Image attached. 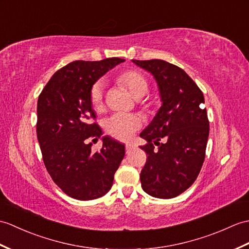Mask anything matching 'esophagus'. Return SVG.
<instances>
[{"instance_id": "obj_1", "label": "esophagus", "mask_w": 249, "mask_h": 249, "mask_svg": "<svg viewBox=\"0 0 249 249\" xmlns=\"http://www.w3.org/2000/svg\"><path fill=\"white\" fill-rule=\"evenodd\" d=\"M134 148H135V145H134V144H131V143H127L125 145V151H126L127 154L130 153Z\"/></svg>"}]
</instances>
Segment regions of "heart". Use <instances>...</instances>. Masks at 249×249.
Masks as SVG:
<instances>
[{
  "instance_id": "1",
  "label": "heart",
  "mask_w": 249,
  "mask_h": 249,
  "mask_svg": "<svg viewBox=\"0 0 249 249\" xmlns=\"http://www.w3.org/2000/svg\"><path fill=\"white\" fill-rule=\"evenodd\" d=\"M119 83L126 87L130 93L137 98L145 95L148 91V84L145 77L137 71H127L118 78ZM90 102L95 110H101L104 105V83L97 80L90 90ZM142 119L136 113L115 112L107 118L105 129L108 135L121 141H128L142 127Z\"/></svg>"
}]
</instances>
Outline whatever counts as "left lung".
Returning a JSON list of instances; mask_svg holds the SVG:
<instances>
[{
    "label": "left lung",
    "mask_w": 249,
    "mask_h": 249,
    "mask_svg": "<svg viewBox=\"0 0 249 249\" xmlns=\"http://www.w3.org/2000/svg\"><path fill=\"white\" fill-rule=\"evenodd\" d=\"M132 62L154 75L162 101L151 124L140 134L147 141L141 146L147 154L141 186L153 197H176L192 186L205 160L209 120L204 94L182 69L170 62Z\"/></svg>",
    "instance_id": "left-lung-1"
}]
</instances>
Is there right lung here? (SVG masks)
Returning <instances> with one entry per match:
<instances>
[{
    "mask_svg": "<svg viewBox=\"0 0 249 249\" xmlns=\"http://www.w3.org/2000/svg\"><path fill=\"white\" fill-rule=\"evenodd\" d=\"M124 59L76 60L51 77L38 98L37 138L44 165L53 181L72 198L90 200L111 189L125 155L124 144L103 138L101 151L92 152L102 129L90 102L91 87Z\"/></svg>",
    "mask_w": 249,
    "mask_h": 249,
    "instance_id": "obj_1",
    "label": "right lung"
}]
</instances>
